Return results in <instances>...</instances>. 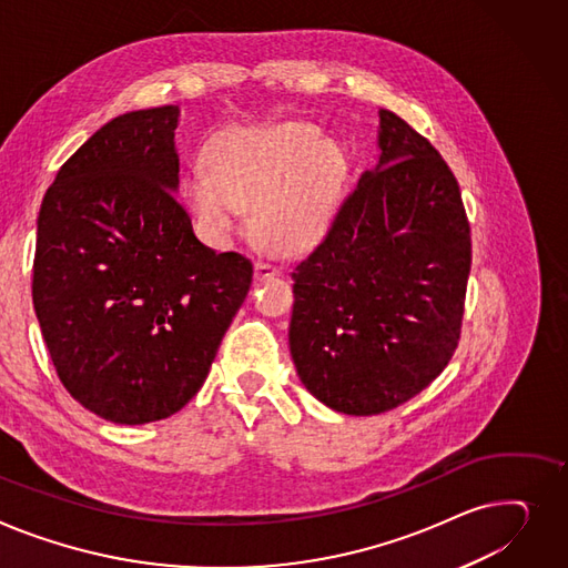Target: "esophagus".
<instances>
[{"mask_svg":"<svg viewBox=\"0 0 568 568\" xmlns=\"http://www.w3.org/2000/svg\"><path fill=\"white\" fill-rule=\"evenodd\" d=\"M278 274H281V270L274 267L272 262H264V260L255 262V278L257 281H270V278H276Z\"/></svg>","mask_w":568,"mask_h":568,"instance_id":"esophagus-1","label":"esophagus"}]
</instances>
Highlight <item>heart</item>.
Here are the masks:
<instances>
[{"label":"heart","instance_id":"1","mask_svg":"<svg viewBox=\"0 0 568 568\" xmlns=\"http://www.w3.org/2000/svg\"><path fill=\"white\" fill-rule=\"evenodd\" d=\"M207 171L182 182V199L205 233L229 240L253 210L255 240L281 255L320 242L347 173L345 153L306 123L233 128L207 145Z\"/></svg>","mask_w":568,"mask_h":568}]
</instances>
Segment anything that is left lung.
Listing matches in <instances>:
<instances>
[{
  "instance_id": "1",
  "label": "left lung",
  "mask_w": 568,
  "mask_h": 568,
  "mask_svg": "<svg viewBox=\"0 0 568 568\" xmlns=\"http://www.w3.org/2000/svg\"><path fill=\"white\" fill-rule=\"evenodd\" d=\"M376 145L379 162L292 270L296 374L347 415L390 410L445 369L470 274V225L438 150L388 109Z\"/></svg>"
}]
</instances>
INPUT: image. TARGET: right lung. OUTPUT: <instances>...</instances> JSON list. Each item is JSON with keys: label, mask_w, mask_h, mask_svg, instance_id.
Listing matches in <instances>:
<instances>
[{"label": "right lung", "mask_w": 568, "mask_h": 568, "mask_svg": "<svg viewBox=\"0 0 568 568\" xmlns=\"http://www.w3.org/2000/svg\"><path fill=\"white\" fill-rule=\"evenodd\" d=\"M180 106L123 113L57 173L38 212L33 308L65 390L116 425L164 420L207 379L253 264L178 203Z\"/></svg>", "instance_id": "add662e5"}]
</instances>
